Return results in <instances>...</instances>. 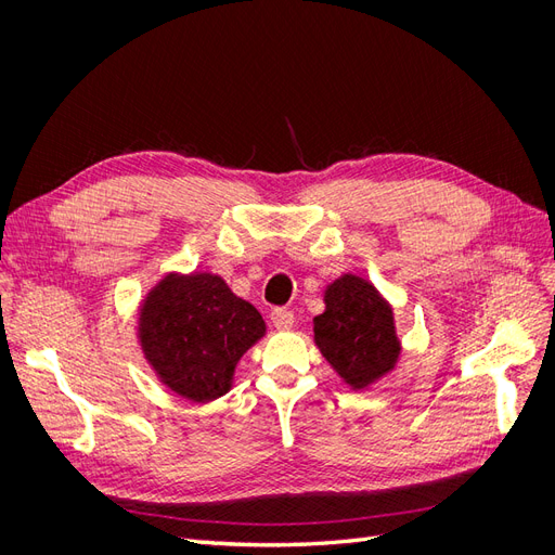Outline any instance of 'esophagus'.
Segmentation results:
<instances>
[{
  "mask_svg": "<svg viewBox=\"0 0 555 555\" xmlns=\"http://www.w3.org/2000/svg\"><path fill=\"white\" fill-rule=\"evenodd\" d=\"M271 322H273V326H275L278 331H289V328L294 326V312L278 308V310L271 312Z\"/></svg>",
  "mask_w": 555,
  "mask_h": 555,
  "instance_id": "1",
  "label": "esophagus"
}]
</instances>
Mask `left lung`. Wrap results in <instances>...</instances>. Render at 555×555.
<instances>
[{
	"label": "left lung",
	"mask_w": 555,
	"mask_h": 555,
	"mask_svg": "<svg viewBox=\"0 0 555 555\" xmlns=\"http://www.w3.org/2000/svg\"><path fill=\"white\" fill-rule=\"evenodd\" d=\"M314 345L351 391H365L396 371L402 343L393 306L371 280L343 273L324 289V312L312 322Z\"/></svg>",
	"instance_id": "1"
}]
</instances>
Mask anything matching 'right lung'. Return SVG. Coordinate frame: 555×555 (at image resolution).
Masks as SVG:
<instances>
[{"label":"right lung","instance_id":"right-lung-1","mask_svg":"<svg viewBox=\"0 0 555 555\" xmlns=\"http://www.w3.org/2000/svg\"><path fill=\"white\" fill-rule=\"evenodd\" d=\"M263 335L259 310L208 271L166 273L137 312V338L150 371L192 402L231 391L238 361Z\"/></svg>","mask_w":555,"mask_h":555}]
</instances>
